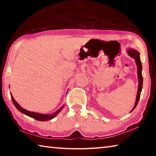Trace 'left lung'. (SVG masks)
<instances>
[{"label": "left lung", "mask_w": 156, "mask_h": 156, "mask_svg": "<svg viewBox=\"0 0 156 156\" xmlns=\"http://www.w3.org/2000/svg\"><path fill=\"white\" fill-rule=\"evenodd\" d=\"M128 54L132 58H134L136 60V63L137 65V68H138V82H139V84H138V93H137V97H136V103L134 107L133 108L131 112H132L134 109H135L136 107L137 106V105L138 103L140 97V93L142 89V83H143V78H142V64H141V61H140V53L136 51L135 49H130L128 50Z\"/></svg>", "instance_id": "obj_1"}]
</instances>
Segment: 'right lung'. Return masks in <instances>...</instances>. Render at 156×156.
<instances>
[{"mask_svg": "<svg viewBox=\"0 0 156 156\" xmlns=\"http://www.w3.org/2000/svg\"><path fill=\"white\" fill-rule=\"evenodd\" d=\"M11 97H12V102L14 105H15V107L17 108V109L20 111V112H22L23 113H24V114L27 115L28 116H30V117L33 118L34 119L37 120H39V121H47V120H49L52 119V118H54L55 116H56V115L62 109L63 106L59 109L58 111H56V112L52 113L51 115H44V114H41V113H35V112H29V111L25 110L24 109H23L22 107H21L19 105H18L16 101L14 99V98L11 95Z\"/></svg>", "mask_w": 156, "mask_h": 156, "instance_id": "right-lung-1", "label": "right lung"}]
</instances>
